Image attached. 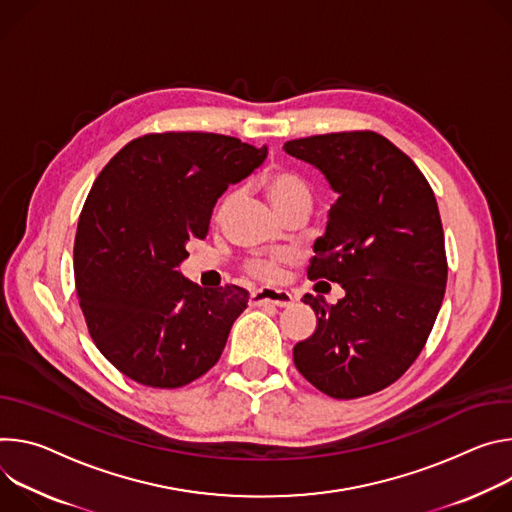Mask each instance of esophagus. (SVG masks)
Here are the masks:
<instances>
[{
    "instance_id": "obj_1",
    "label": "esophagus",
    "mask_w": 512,
    "mask_h": 512,
    "mask_svg": "<svg viewBox=\"0 0 512 512\" xmlns=\"http://www.w3.org/2000/svg\"><path fill=\"white\" fill-rule=\"evenodd\" d=\"M295 303L293 295L287 291L260 289L250 295V305H272V307H291Z\"/></svg>"
}]
</instances>
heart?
I'll use <instances>...</instances> for the list:
<instances>
[{"label":"heart","instance_id":"1","mask_svg":"<svg viewBox=\"0 0 512 512\" xmlns=\"http://www.w3.org/2000/svg\"><path fill=\"white\" fill-rule=\"evenodd\" d=\"M264 187H266V193H268L272 205L278 209V213L301 199H309V189H307L305 181L287 168L268 170V173L264 175ZM234 199H236V193H230L223 199V203L219 207V215H223L227 211V207L232 205ZM295 262H297V256L293 252H270V254L256 256V258L248 260L246 270L250 276H254L262 282H280L282 276H285V270L289 266H293Z\"/></svg>","mask_w":512,"mask_h":512}]
</instances>
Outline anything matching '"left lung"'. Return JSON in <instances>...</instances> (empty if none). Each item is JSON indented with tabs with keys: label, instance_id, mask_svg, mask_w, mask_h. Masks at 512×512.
<instances>
[{
	"label": "left lung",
	"instance_id": "8db88e82",
	"mask_svg": "<svg viewBox=\"0 0 512 512\" xmlns=\"http://www.w3.org/2000/svg\"><path fill=\"white\" fill-rule=\"evenodd\" d=\"M339 195L307 268L344 299L305 295L317 327L293 348L297 370L333 399H360L399 380L421 354L447 282L435 195L417 164L384 136L337 132L291 140Z\"/></svg>",
	"mask_w": 512,
	"mask_h": 512
}]
</instances>
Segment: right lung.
<instances>
[{"instance_id":"obj_1","label":"right lung","mask_w":512,"mask_h":512,"mask_svg":"<svg viewBox=\"0 0 512 512\" xmlns=\"http://www.w3.org/2000/svg\"><path fill=\"white\" fill-rule=\"evenodd\" d=\"M268 154L209 132L146 134L126 144L83 205L75 285L99 352L128 378L179 388L211 370L248 291L199 289L177 268L203 240L223 191Z\"/></svg>"}]
</instances>
